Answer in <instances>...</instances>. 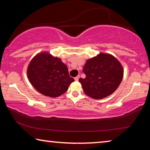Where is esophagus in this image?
I'll return each mask as SVG.
<instances>
[{
  "label": "esophagus",
  "mask_w": 150,
  "mask_h": 150,
  "mask_svg": "<svg viewBox=\"0 0 150 150\" xmlns=\"http://www.w3.org/2000/svg\"><path fill=\"white\" fill-rule=\"evenodd\" d=\"M79 77H80V76L79 75H78V76H77V77H75V81H79Z\"/></svg>",
  "instance_id": "1"
}]
</instances>
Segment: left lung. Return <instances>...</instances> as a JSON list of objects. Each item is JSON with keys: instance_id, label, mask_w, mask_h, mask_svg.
Listing matches in <instances>:
<instances>
[{"instance_id": "8db88e82", "label": "left lung", "mask_w": 150, "mask_h": 150, "mask_svg": "<svg viewBox=\"0 0 150 150\" xmlns=\"http://www.w3.org/2000/svg\"><path fill=\"white\" fill-rule=\"evenodd\" d=\"M85 79L79 81L86 95L95 99L110 95L117 89L123 78L122 66L110 54H100L88 59L83 67Z\"/></svg>"}]
</instances>
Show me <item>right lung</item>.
<instances>
[{
	"label": "right lung",
	"mask_w": 150,
	"mask_h": 150,
	"mask_svg": "<svg viewBox=\"0 0 150 150\" xmlns=\"http://www.w3.org/2000/svg\"><path fill=\"white\" fill-rule=\"evenodd\" d=\"M27 74L35 89L51 97L63 95L74 81L61 59L54 57L48 53L39 54L33 58L28 67Z\"/></svg>",
	"instance_id": "add662e5"
}]
</instances>
